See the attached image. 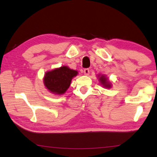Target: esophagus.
<instances>
[{
	"label": "esophagus",
	"mask_w": 157,
	"mask_h": 157,
	"mask_svg": "<svg viewBox=\"0 0 157 157\" xmlns=\"http://www.w3.org/2000/svg\"><path fill=\"white\" fill-rule=\"evenodd\" d=\"M84 74L85 75H89V70L88 68H85L84 70Z\"/></svg>",
	"instance_id": "obj_1"
}]
</instances>
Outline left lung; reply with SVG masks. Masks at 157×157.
<instances>
[{
  "instance_id": "8db88e82",
  "label": "left lung",
  "mask_w": 157,
  "mask_h": 157,
  "mask_svg": "<svg viewBox=\"0 0 157 157\" xmlns=\"http://www.w3.org/2000/svg\"><path fill=\"white\" fill-rule=\"evenodd\" d=\"M98 80H99V82L101 84V85H102V86H103L104 88L110 89L112 87V84L110 82V81L109 80L108 78H107L105 75L99 74L98 75Z\"/></svg>"
}]
</instances>
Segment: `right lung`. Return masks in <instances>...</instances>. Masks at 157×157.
I'll use <instances>...</instances> for the list:
<instances>
[{"mask_svg": "<svg viewBox=\"0 0 157 157\" xmlns=\"http://www.w3.org/2000/svg\"><path fill=\"white\" fill-rule=\"evenodd\" d=\"M78 72L63 66L47 71L44 74L43 83L46 89L56 95H61L68 90L72 79L78 75Z\"/></svg>", "mask_w": 157, "mask_h": 157, "instance_id": "add662e5", "label": "right lung"}]
</instances>
